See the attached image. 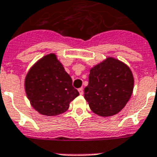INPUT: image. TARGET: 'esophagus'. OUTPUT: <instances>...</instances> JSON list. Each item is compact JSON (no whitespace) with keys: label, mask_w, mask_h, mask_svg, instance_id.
I'll return each mask as SVG.
<instances>
[{"label":"esophagus","mask_w":157,"mask_h":157,"mask_svg":"<svg viewBox=\"0 0 157 157\" xmlns=\"http://www.w3.org/2000/svg\"><path fill=\"white\" fill-rule=\"evenodd\" d=\"M78 92H79L80 95H82V94H83V88H82V87H80V88H78Z\"/></svg>","instance_id":"1"}]
</instances>
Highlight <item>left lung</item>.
Masks as SVG:
<instances>
[{"mask_svg":"<svg viewBox=\"0 0 157 157\" xmlns=\"http://www.w3.org/2000/svg\"><path fill=\"white\" fill-rule=\"evenodd\" d=\"M88 80L84 98L92 112L102 117L120 112L133 93V73L126 64L113 57L91 68Z\"/></svg>","mask_w":157,"mask_h":157,"instance_id":"8db88e82","label":"left lung"}]
</instances>
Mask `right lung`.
<instances>
[{"instance_id":"1","label":"right lung","mask_w":157,"mask_h":157,"mask_svg":"<svg viewBox=\"0 0 157 157\" xmlns=\"http://www.w3.org/2000/svg\"><path fill=\"white\" fill-rule=\"evenodd\" d=\"M30 104L41 115L55 116L65 112L79 93L72 86V78L54 53L38 59L24 80Z\"/></svg>"}]
</instances>
